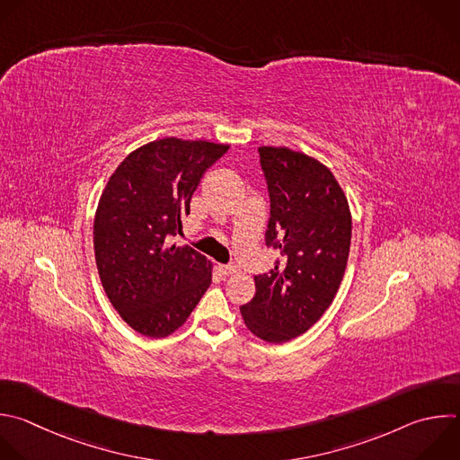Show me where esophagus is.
Segmentation results:
<instances>
[{
  "mask_svg": "<svg viewBox=\"0 0 460 460\" xmlns=\"http://www.w3.org/2000/svg\"><path fill=\"white\" fill-rule=\"evenodd\" d=\"M218 270H220L222 274L229 276V274H234V272H236V267H234V265H220Z\"/></svg>",
  "mask_w": 460,
  "mask_h": 460,
  "instance_id": "esophagus-1",
  "label": "esophagus"
}]
</instances>
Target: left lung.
Masks as SVG:
<instances>
[{
    "label": "left lung",
    "instance_id": "left-lung-1",
    "mask_svg": "<svg viewBox=\"0 0 460 460\" xmlns=\"http://www.w3.org/2000/svg\"><path fill=\"white\" fill-rule=\"evenodd\" d=\"M270 197L265 243L279 252L270 274L240 307L245 327L267 343L307 332L341 285L352 238L349 200L332 172L290 147L260 146Z\"/></svg>",
    "mask_w": 460,
    "mask_h": 460
}]
</instances>
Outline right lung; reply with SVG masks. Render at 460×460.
<instances>
[{"label":"right lung","instance_id":"obj_1","mask_svg":"<svg viewBox=\"0 0 460 460\" xmlns=\"http://www.w3.org/2000/svg\"><path fill=\"white\" fill-rule=\"evenodd\" d=\"M229 144L166 137L117 166L97 204L93 251L102 288L138 334L179 331L211 285L213 263L190 245H170L182 229L202 175Z\"/></svg>","mask_w":460,"mask_h":460}]
</instances>
